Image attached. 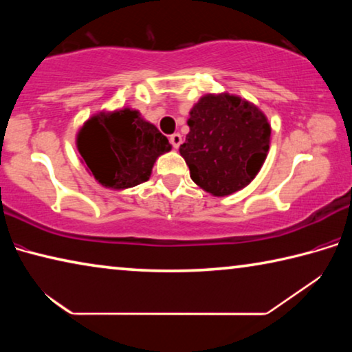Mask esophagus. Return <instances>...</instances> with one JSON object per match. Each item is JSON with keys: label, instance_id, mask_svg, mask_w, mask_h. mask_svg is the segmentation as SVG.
I'll use <instances>...</instances> for the list:
<instances>
[{"label": "esophagus", "instance_id": "obj_1", "mask_svg": "<svg viewBox=\"0 0 352 352\" xmlns=\"http://www.w3.org/2000/svg\"><path fill=\"white\" fill-rule=\"evenodd\" d=\"M169 141H170L172 147H174V148H178V147H180V144H182V135H180V133H174V135H170V136H169Z\"/></svg>", "mask_w": 352, "mask_h": 352}]
</instances>
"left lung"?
<instances>
[{
	"mask_svg": "<svg viewBox=\"0 0 352 352\" xmlns=\"http://www.w3.org/2000/svg\"><path fill=\"white\" fill-rule=\"evenodd\" d=\"M180 153L190 178L217 197L245 188L269 152L270 124L258 107L230 94H206L188 119Z\"/></svg>",
	"mask_w": 352,
	"mask_h": 352,
	"instance_id": "1",
	"label": "left lung"
}]
</instances>
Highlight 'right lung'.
I'll use <instances>...</instances> for the list:
<instances>
[{"instance_id":"1","label":"right lung","mask_w":352,"mask_h":352,"mask_svg":"<svg viewBox=\"0 0 352 352\" xmlns=\"http://www.w3.org/2000/svg\"><path fill=\"white\" fill-rule=\"evenodd\" d=\"M77 148L102 186L126 189L147 182L155 160L170 144L138 111L124 109L88 119L77 135Z\"/></svg>"}]
</instances>
